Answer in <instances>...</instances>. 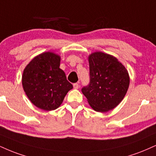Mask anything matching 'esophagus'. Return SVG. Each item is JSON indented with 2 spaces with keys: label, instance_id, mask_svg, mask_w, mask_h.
<instances>
[{
  "label": "esophagus",
  "instance_id": "obj_1",
  "mask_svg": "<svg viewBox=\"0 0 156 156\" xmlns=\"http://www.w3.org/2000/svg\"><path fill=\"white\" fill-rule=\"evenodd\" d=\"M73 88H74L75 89H78V88H79V84H78V83H76L73 84Z\"/></svg>",
  "mask_w": 156,
  "mask_h": 156
}]
</instances>
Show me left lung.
I'll use <instances>...</instances> for the list:
<instances>
[{"label": "left lung", "instance_id": "8db88e82", "mask_svg": "<svg viewBox=\"0 0 156 156\" xmlns=\"http://www.w3.org/2000/svg\"><path fill=\"white\" fill-rule=\"evenodd\" d=\"M89 63L90 82L82 88V93L95 111L111 110L119 105L128 91V71L117 58L101 51L90 54Z\"/></svg>", "mask_w": 156, "mask_h": 156}]
</instances>
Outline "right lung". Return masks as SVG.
Returning <instances> with one entry per match:
<instances>
[{"label": "right lung", "instance_id": "add662e5", "mask_svg": "<svg viewBox=\"0 0 156 156\" xmlns=\"http://www.w3.org/2000/svg\"><path fill=\"white\" fill-rule=\"evenodd\" d=\"M60 66V57L44 52L33 58L23 71L22 83L30 102L41 110L50 111L59 108L73 89Z\"/></svg>", "mask_w": 156, "mask_h": 156}]
</instances>
